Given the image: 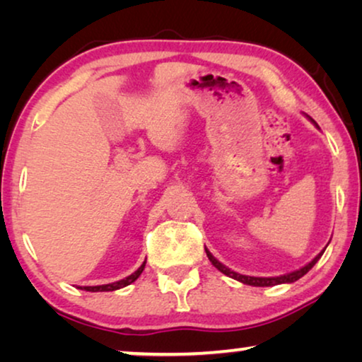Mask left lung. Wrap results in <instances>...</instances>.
<instances>
[{
  "label": "left lung",
  "mask_w": 362,
  "mask_h": 362,
  "mask_svg": "<svg viewBox=\"0 0 362 362\" xmlns=\"http://www.w3.org/2000/svg\"><path fill=\"white\" fill-rule=\"evenodd\" d=\"M204 249H206V247H204ZM323 252H325V249L321 250L320 254L316 255L315 259L310 262V264H306L305 267H301V269L295 270V272H290V274H285V275H280V276H249V275H240V274H237V272H234V270L227 269L226 265H222L221 262L217 260L216 257L212 255L211 252L206 249L207 257H209V260L212 262V265H214L217 270L222 272V274L227 275V276H230V279H234L237 281H242V284H245V285H252V286H274V285H280V284H293V281L301 279V276L306 275L311 269H313V265L321 259Z\"/></svg>",
  "instance_id": "8db88e82"
}]
</instances>
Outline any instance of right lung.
Wrapping results in <instances>:
<instances>
[{
  "label": "right lung",
  "instance_id": "obj_1",
  "mask_svg": "<svg viewBox=\"0 0 362 362\" xmlns=\"http://www.w3.org/2000/svg\"><path fill=\"white\" fill-rule=\"evenodd\" d=\"M145 264H146V262H143V265L140 267V269H138L136 272H133L132 275H128L127 279H123V280H118V281H113V284H107V285H97V286H83L82 290H86V291H113V290L123 288V286H127V285L133 284V281H135V280L138 279V276L141 275L143 269H145Z\"/></svg>",
  "mask_w": 362,
  "mask_h": 362
}]
</instances>
